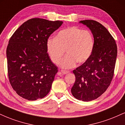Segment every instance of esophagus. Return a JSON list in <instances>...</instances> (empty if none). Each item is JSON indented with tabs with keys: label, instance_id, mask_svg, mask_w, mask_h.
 <instances>
[{
	"label": "esophagus",
	"instance_id": "esophagus-1",
	"mask_svg": "<svg viewBox=\"0 0 125 125\" xmlns=\"http://www.w3.org/2000/svg\"><path fill=\"white\" fill-rule=\"evenodd\" d=\"M61 72L62 74H67V73H69V72H70L69 70H61Z\"/></svg>",
	"mask_w": 125,
	"mask_h": 125
}]
</instances>
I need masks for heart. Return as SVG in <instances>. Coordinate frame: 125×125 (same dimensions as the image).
I'll use <instances>...</instances> for the list:
<instances>
[{"label": "heart", "mask_w": 125, "mask_h": 125, "mask_svg": "<svg viewBox=\"0 0 125 125\" xmlns=\"http://www.w3.org/2000/svg\"><path fill=\"white\" fill-rule=\"evenodd\" d=\"M94 47L91 32L76 27L61 30L55 38L48 39L46 42L48 53L55 63L61 61L66 50V56L60 63L63 68H70L77 62L83 63L86 62L91 56Z\"/></svg>", "instance_id": "heart-1"}]
</instances>
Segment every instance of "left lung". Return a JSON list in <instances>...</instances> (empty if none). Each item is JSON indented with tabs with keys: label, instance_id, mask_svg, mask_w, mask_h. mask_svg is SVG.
<instances>
[{
	"label": "left lung",
	"instance_id": "left-lung-1",
	"mask_svg": "<svg viewBox=\"0 0 125 125\" xmlns=\"http://www.w3.org/2000/svg\"><path fill=\"white\" fill-rule=\"evenodd\" d=\"M79 22L91 30L94 47L89 59L73 71L76 81L71 92L76 99L87 102L98 98L110 85L116 60L117 46L109 31L100 22L90 20Z\"/></svg>",
	"mask_w": 125,
	"mask_h": 125
}]
</instances>
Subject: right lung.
<instances>
[{"label":"right lung","instance_id":"obj_1","mask_svg":"<svg viewBox=\"0 0 125 125\" xmlns=\"http://www.w3.org/2000/svg\"><path fill=\"white\" fill-rule=\"evenodd\" d=\"M63 24L40 18L28 20L15 31L6 49L8 76L18 95L30 101L50 91L58 67L47 53L48 38Z\"/></svg>","mask_w":125,"mask_h":125}]
</instances>
